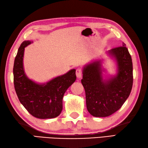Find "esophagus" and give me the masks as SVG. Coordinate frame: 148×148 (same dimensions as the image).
<instances>
[{"label":"esophagus","instance_id":"1","mask_svg":"<svg viewBox=\"0 0 148 148\" xmlns=\"http://www.w3.org/2000/svg\"><path fill=\"white\" fill-rule=\"evenodd\" d=\"M76 76L78 78H81L83 75V71L81 68H77L76 71Z\"/></svg>","mask_w":148,"mask_h":148}]
</instances>
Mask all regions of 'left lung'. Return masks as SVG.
Returning <instances> with one entry per match:
<instances>
[{
	"mask_svg": "<svg viewBox=\"0 0 148 148\" xmlns=\"http://www.w3.org/2000/svg\"><path fill=\"white\" fill-rule=\"evenodd\" d=\"M109 51L118 66L117 76L109 81L102 79L99 63L93 62L83 69L81 83L85 90L88 111L95 117H106L121 108L129 97L133 85V65L126 45Z\"/></svg>",
	"mask_w": 148,
	"mask_h": 148,
	"instance_id": "1",
	"label": "left lung"
}]
</instances>
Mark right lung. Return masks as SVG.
Masks as SVG:
<instances>
[{
    "instance_id": "add662e5",
    "label": "right lung",
    "mask_w": 148,
    "mask_h": 148,
    "mask_svg": "<svg viewBox=\"0 0 148 148\" xmlns=\"http://www.w3.org/2000/svg\"><path fill=\"white\" fill-rule=\"evenodd\" d=\"M31 43H21L14 59V86L18 99L28 112L39 119L54 118L63 108L62 99L68 88L76 79V70L55 77L46 84H38L28 79L23 67L24 49Z\"/></svg>"
}]
</instances>
